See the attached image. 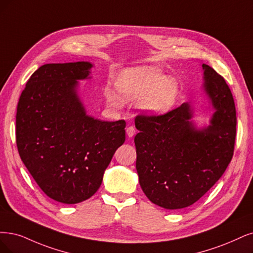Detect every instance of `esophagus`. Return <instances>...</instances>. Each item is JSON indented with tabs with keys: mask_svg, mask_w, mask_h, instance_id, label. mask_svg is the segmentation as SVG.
I'll return each mask as SVG.
<instances>
[{
	"mask_svg": "<svg viewBox=\"0 0 253 253\" xmlns=\"http://www.w3.org/2000/svg\"><path fill=\"white\" fill-rule=\"evenodd\" d=\"M135 131H136V130L133 126H129V127L126 128V132H127V135L129 137H132L135 134Z\"/></svg>",
	"mask_w": 253,
	"mask_h": 253,
	"instance_id": "esophagus-1",
	"label": "esophagus"
}]
</instances>
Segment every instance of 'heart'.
<instances>
[{
	"mask_svg": "<svg viewBox=\"0 0 253 253\" xmlns=\"http://www.w3.org/2000/svg\"><path fill=\"white\" fill-rule=\"evenodd\" d=\"M120 95L128 101L139 100V106L152 114H164L169 110L178 96V83L152 67H138L125 70L117 81ZM107 100L118 104L120 98L108 90Z\"/></svg>",
	"mask_w": 253,
	"mask_h": 253,
	"instance_id": "1",
	"label": "heart"
}]
</instances>
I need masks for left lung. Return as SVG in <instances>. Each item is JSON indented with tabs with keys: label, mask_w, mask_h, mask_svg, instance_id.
<instances>
[{
	"label": "left lung",
	"mask_w": 253,
	"mask_h": 253,
	"mask_svg": "<svg viewBox=\"0 0 253 253\" xmlns=\"http://www.w3.org/2000/svg\"><path fill=\"white\" fill-rule=\"evenodd\" d=\"M203 87L214 114L197 130L188 102L160 116L138 115L134 137L139 185L148 199L167 210L198 201L225 172L235 149L237 116L226 81L208 64Z\"/></svg>",
	"instance_id": "8db88e82"
}]
</instances>
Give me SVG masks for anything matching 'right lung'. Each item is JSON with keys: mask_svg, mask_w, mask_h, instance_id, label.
Instances as JSON below:
<instances>
[{"mask_svg": "<svg viewBox=\"0 0 253 253\" xmlns=\"http://www.w3.org/2000/svg\"><path fill=\"white\" fill-rule=\"evenodd\" d=\"M86 61L43 64L28 80L16 111V146L28 171L55 201L75 204L90 198L117 149L126 122L86 115L77 95L86 79Z\"/></svg>", "mask_w": 253, "mask_h": 253, "instance_id": "obj_1", "label": "right lung"}]
</instances>
